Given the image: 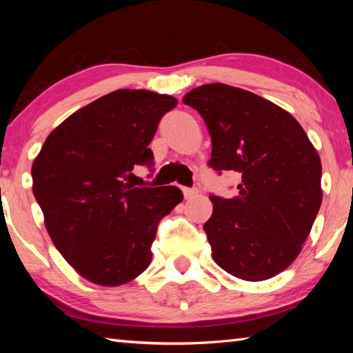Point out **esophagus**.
<instances>
[{"mask_svg": "<svg viewBox=\"0 0 353 353\" xmlns=\"http://www.w3.org/2000/svg\"><path fill=\"white\" fill-rule=\"evenodd\" d=\"M182 191H183L185 199H191V198H194V196H198V193H199V191L196 190V188H182Z\"/></svg>", "mask_w": 353, "mask_h": 353, "instance_id": "1", "label": "esophagus"}]
</instances>
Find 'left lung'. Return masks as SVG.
<instances>
[{
  "mask_svg": "<svg viewBox=\"0 0 353 353\" xmlns=\"http://www.w3.org/2000/svg\"><path fill=\"white\" fill-rule=\"evenodd\" d=\"M182 101L204 118L208 165L240 174L235 198L210 196L204 230L213 260L248 282L277 276L296 260L319 212L318 151L291 113L243 88L207 83Z\"/></svg>",
  "mask_w": 353,
  "mask_h": 353,
  "instance_id": "obj_1",
  "label": "left lung"
}]
</instances>
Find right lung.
I'll return each mask as SVG.
<instances>
[{"label":"right lung","mask_w":353,"mask_h":353,"mask_svg":"<svg viewBox=\"0 0 353 353\" xmlns=\"http://www.w3.org/2000/svg\"><path fill=\"white\" fill-rule=\"evenodd\" d=\"M177 99L115 90L70 115L32 163V191L52 243L88 282L119 286L152 260L160 219L183 194L177 187H134L135 165H152L159 121Z\"/></svg>","instance_id":"right-lung-1"}]
</instances>
